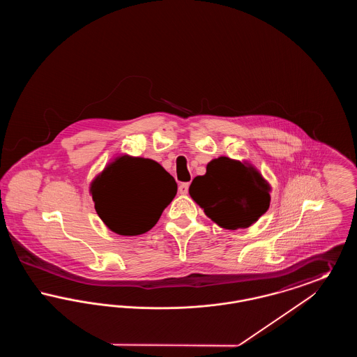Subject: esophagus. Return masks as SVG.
Here are the masks:
<instances>
[{
  "instance_id": "34e87169",
  "label": "esophagus",
  "mask_w": 357,
  "mask_h": 357,
  "mask_svg": "<svg viewBox=\"0 0 357 357\" xmlns=\"http://www.w3.org/2000/svg\"><path fill=\"white\" fill-rule=\"evenodd\" d=\"M178 190H179L181 194H187L188 192V183H181Z\"/></svg>"
}]
</instances>
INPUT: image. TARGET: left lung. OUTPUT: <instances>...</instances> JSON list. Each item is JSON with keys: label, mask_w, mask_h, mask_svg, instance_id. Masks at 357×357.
<instances>
[{"label": "left lung", "mask_w": 357, "mask_h": 357, "mask_svg": "<svg viewBox=\"0 0 357 357\" xmlns=\"http://www.w3.org/2000/svg\"><path fill=\"white\" fill-rule=\"evenodd\" d=\"M188 191L208 218L229 230L249 227L271 204V186L261 174L226 156L211 160Z\"/></svg>", "instance_id": "8db88e82"}]
</instances>
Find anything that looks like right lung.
<instances>
[{"label": "right lung", "instance_id": "add662e5", "mask_svg": "<svg viewBox=\"0 0 357 357\" xmlns=\"http://www.w3.org/2000/svg\"><path fill=\"white\" fill-rule=\"evenodd\" d=\"M176 182L151 159L123 155L92 182L95 210L120 236H139L160 218L176 194Z\"/></svg>", "mask_w": 357, "mask_h": 357}]
</instances>
